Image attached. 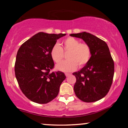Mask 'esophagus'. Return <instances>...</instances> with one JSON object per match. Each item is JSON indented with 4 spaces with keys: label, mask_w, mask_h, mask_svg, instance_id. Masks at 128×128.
I'll return each mask as SVG.
<instances>
[{
    "label": "esophagus",
    "mask_w": 128,
    "mask_h": 128,
    "mask_svg": "<svg viewBox=\"0 0 128 128\" xmlns=\"http://www.w3.org/2000/svg\"><path fill=\"white\" fill-rule=\"evenodd\" d=\"M65 74H66V76H67H67H70V74H70V73H65Z\"/></svg>",
    "instance_id": "34e87169"
}]
</instances>
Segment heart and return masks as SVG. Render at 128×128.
Returning a JSON list of instances; mask_svg holds the SVG:
<instances>
[{
	"label": "heart",
	"mask_w": 128,
	"mask_h": 128,
	"mask_svg": "<svg viewBox=\"0 0 128 128\" xmlns=\"http://www.w3.org/2000/svg\"><path fill=\"white\" fill-rule=\"evenodd\" d=\"M64 52H68L67 55L68 60L57 64L56 68L65 72L76 70L78 66L79 67H84L92 57V49L90 46L85 42H80L79 40L73 37L64 40L62 48L58 44H55L51 48L50 55L54 62L59 63L64 58Z\"/></svg>",
	"instance_id": "b5f03b06"
}]
</instances>
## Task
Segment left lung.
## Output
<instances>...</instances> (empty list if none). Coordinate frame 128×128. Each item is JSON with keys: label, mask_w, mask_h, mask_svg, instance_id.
I'll return each instance as SVG.
<instances>
[{"label": "left lung", "mask_w": 128, "mask_h": 128, "mask_svg": "<svg viewBox=\"0 0 128 128\" xmlns=\"http://www.w3.org/2000/svg\"><path fill=\"white\" fill-rule=\"evenodd\" d=\"M70 36L82 38L92 49L88 63L73 73L76 79L75 94L83 102H96L106 96L112 83L114 64L109 48L102 40L86 32Z\"/></svg>", "instance_id": "8db88e82"}]
</instances>
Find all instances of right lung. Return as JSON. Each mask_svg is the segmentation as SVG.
Listing matches in <instances>:
<instances>
[{"label": "right lung", "instance_id": "right-lung-1", "mask_svg": "<svg viewBox=\"0 0 128 128\" xmlns=\"http://www.w3.org/2000/svg\"><path fill=\"white\" fill-rule=\"evenodd\" d=\"M66 34L39 32L26 41L16 56L15 74L22 92L38 104H47L58 96L66 76L62 72H52L54 62L51 48Z\"/></svg>", "mask_w": 128, "mask_h": 128}]
</instances>
